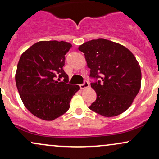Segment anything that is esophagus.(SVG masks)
<instances>
[{"instance_id":"1","label":"esophagus","mask_w":159,"mask_h":159,"mask_svg":"<svg viewBox=\"0 0 159 159\" xmlns=\"http://www.w3.org/2000/svg\"><path fill=\"white\" fill-rule=\"evenodd\" d=\"M79 86H80V88H81V89H85V88L89 87V83H88L87 81H84L83 84H80Z\"/></svg>"}]
</instances>
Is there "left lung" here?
Returning <instances> with one entry per match:
<instances>
[{
    "mask_svg": "<svg viewBox=\"0 0 159 159\" xmlns=\"http://www.w3.org/2000/svg\"><path fill=\"white\" fill-rule=\"evenodd\" d=\"M78 49L84 54L97 94L89 108L105 117L127 110L141 88V68L133 53L104 38L85 42Z\"/></svg>",
    "mask_w": 159,
    "mask_h": 159,
    "instance_id": "obj_1",
    "label": "left lung"
}]
</instances>
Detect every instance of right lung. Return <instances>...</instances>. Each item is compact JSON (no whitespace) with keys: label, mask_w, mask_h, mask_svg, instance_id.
I'll return each mask as SVG.
<instances>
[{"label":"right lung","mask_w":159,"mask_h":159,"mask_svg":"<svg viewBox=\"0 0 159 159\" xmlns=\"http://www.w3.org/2000/svg\"><path fill=\"white\" fill-rule=\"evenodd\" d=\"M71 47L65 41H39L18 61L15 82L20 97L26 108L41 119L52 121L64 114L79 90V86L68 84V75L63 70Z\"/></svg>","instance_id":"add662e5"}]
</instances>
